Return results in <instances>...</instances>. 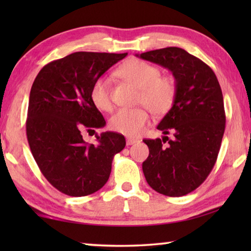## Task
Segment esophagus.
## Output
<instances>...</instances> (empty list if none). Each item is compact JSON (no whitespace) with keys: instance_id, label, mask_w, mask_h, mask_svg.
I'll list each match as a JSON object with an SVG mask.
<instances>
[{"instance_id":"esophagus-1","label":"esophagus","mask_w":251,"mask_h":251,"mask_svg":"<svg viewBox=\"0 0 251 251\" xmlns=\"http://www.w3.org/2000/svg\"><path fill=\"white\" fill-rule=\"evenodd\" d=\"M139 141L137 138H133V137H128L126 139V144L127 145H133V144H136V143H138Z\"/></svg>"}]
</instances>
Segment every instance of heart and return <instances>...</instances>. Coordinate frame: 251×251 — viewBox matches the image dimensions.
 <instances>
[{"label":"heart","instance_id":"heart-1","mask_svg":"<svg viewBox=\"0 0 251 251\" xmlns=\"http://www.w3.org/2000/svg\"><path fill=\"white\" fill-rule=\"evenodd\" d=\"M118 74L139 88L138 101L154 114L160 116L172 108L176 97V84L174 79L160 76V70L155 65L138 58L125 62ZM91 97L97 108L104 112L113 109L112 84L107 77L97 78L92 86ZM150 122V114L145 107L121 108L109 121L110 128L126 136L141 135Z\"/></svg>","mask_w":251,"mask_h":251}]
</instances>
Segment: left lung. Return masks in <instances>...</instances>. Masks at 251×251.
<instances>
[{"label":"left lung","instance_id":"8db88e82","mask_svg":"<svg viewBox=\"0 0 251 251\" xmlns=\"http://www.w3.org/2000/svg\"><path fill=\"white\" fill-rule=\"evenodd\" d=\"M136 56L171 71L176 84L172 108L157 126L164 136L143 141L150 148L144 175L157 193L184 196L205 181L217 160L226 123L222 88L214 71L182 49Z\"/></svg>","mask_w":251,"mask_h":251}]
</instances>
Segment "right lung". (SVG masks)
<instances>
[{"instance_id": "1", "label": "right lung", "mask_w": 251, "mask_h": 251, "mask_svg": "<svg viewBox=\"0 0 251 251\" xmlns=\"http://www.w3.org/2000/svg\"><path fill=\"white\" fill-rule=\"evenodd\" d=\"M127 53L76 52L49 63L29 93L26 135L42 174L59 192L87 196L107 182L113 157L124 150L125 137L114 131L83 139L84 130L106 125L91 97L92 86Z\"/></svg>"}]
</instances>
